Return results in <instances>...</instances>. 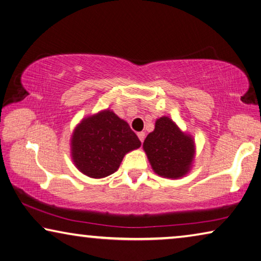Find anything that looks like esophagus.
I'll use <instances>...</instances> for the list:
<instances>
[{"instance_id": "34e87169", "label": "esophagus", "mask_w": 261, "mask_h": 261, "mask_svg": "<svg viewBox=\"0 0 261 261\" xmlns=\"http://www.w3.org/2000/svg\"><path fill=\"white\" fill-rule=\"evenodd\" d=\"M138 136H139V139H140L141 142H143L144 138H146V134H144L143 132H139V133H138Z\"/></svg>"}]
</instances>
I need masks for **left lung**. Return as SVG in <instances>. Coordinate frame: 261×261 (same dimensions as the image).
<instances>
[{"label":"left lung","mask_w":261,"mask_h":261,"mask_svg":"<svg viewBox=\"0 0 261 261\" xmlns=\"http://www.w3.org/2000/svg\"><path fill=\"white\" fill-rule=\"evenodd\" d=\"M143 150L153 172L169 179L185 177L195 159L193 136L165 115L156 120L155 129L144 140Z\"/></svg>","instance_id":"left-lung-1"}]
</instances>
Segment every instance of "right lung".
I'll list each match as a JSON object with an SVG mask.
<instances>
[{"label":"right lung","instance_id":"right-lung-1","mask_svg":"<svg viewBox=\"0 0 261 261\" xmlns=\"http://www.w3.org/2000/svg\"><path fill=\"white\" fill-rule=\"evenodd\" d=\"M140 147L141 141L129 125L109 109L83 118L70 138L75 166L95 179L114 173L126 153Z\"/></svg>","mask_w":261,"mask_h":261}]
</instances>
